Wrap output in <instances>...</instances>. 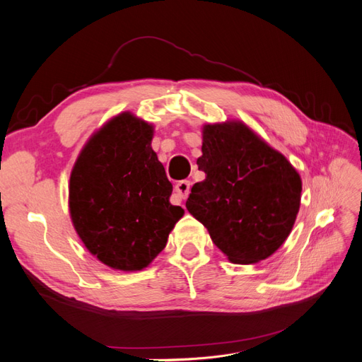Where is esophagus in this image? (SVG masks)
<instances>
[{"mask_svg":"<svg viewBox=\"0 0 362 362\" xmlns=\"http://www.w3.org/2000/svg\"><path fill=\"white\" fill-rule=\"evenodd\" d=\"M189 192H190V181H187V180L178 181L177 185H175V194H177L180 199L187 198Z\"/></svg>","mask_w":362,"mask_h":362,"instance_id":"esophagus-1","label":"esophagus"}]
</instances>
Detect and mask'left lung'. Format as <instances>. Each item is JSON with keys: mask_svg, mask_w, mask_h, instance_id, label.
I'll return each mask as SVG.
<instances>
[{"mask_svg": "<svg viewBox=\"0 0 362 362\" xmlns=\"http://www.w3.org/2000/svg\"><path fill=\"white\" fill-rule=\"evenodd\" d=\"M205 180L185 202L213 243L235 264L269 258L290 235L302 180L293 164L242 120L202 127Z\"/></svg>", "mask_w": 362, "mask_h": 362, "instance_id": "left-lung-1", "label": "left lung"}]
</instances>
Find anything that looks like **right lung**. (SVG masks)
<instances>
[{
	"instance_id": "1",
	"label": "right lung",
	"mask_w": 362,
	"mask_h": 362,
	"mask_svg": "<svg viewBox=\"0 0 362 362\" xmlns=\"http://www.w3.org/2000/svg\"><path fill=\"white\" fill-rule=\"evenodd\" d=\"M154 125L122 112L86 141L69 180V214L86 249L107 267L146 269L184 216L152 149Z\"/></svg>"
}]
</instances>
